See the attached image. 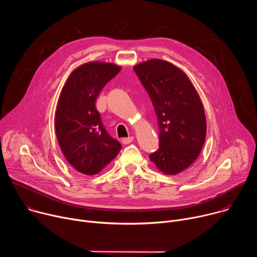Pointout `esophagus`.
<instances>
[{
	"label": "esophagus",
	"instance_id": "1",
	"mask_svg": "<svg viewBox=\"0 0 257 257\" xmlns=\"http://www.w3.org/2000/svg\"><path fill=\"white\" fill-rule=\"evenodd\" d=\"M133 139H134L133 136H129V137L123 138V139H122V143H123V144H129V143H131V142L133 141Z\"/></svg>",
	"mask_w": 257,
	"mask_h": 257
}]
</instances>
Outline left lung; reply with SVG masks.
Masks as SVG:
<instances>
[{
	"label": "left lung",
	"instance_id": "8db88e82",
	"mask_svg": "<svg viewBox=\"0 0 257 257\" xmlns=\"http://www.w3.org/2000/svg\"><path fill=\"white\" fill-rule=\"evenodd\" d=\"M158 117L160 149L150 156L157 168L177 175L198 158L206 136L203 104L188 76L170 62L152 59L134 66Z\"/></svg>",
	"mask_w": 257,
	"mask_h": 257
}]
</instances>
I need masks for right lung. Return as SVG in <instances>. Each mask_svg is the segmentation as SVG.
<instances>
[{
    "label": "right lung",
    "mask_w": 257,
    "mask_h": 257,
    "mask_svg": "<svg viewBox=\"0 0 257 257\" xmlns=\"http://www.w3.org/2000/svg\"><path fill=\"white\" fill-rule=\"evenodd\" d=\"M113 63L89 62L65 82L56 111V134L68 163L85 175L99 173L122 149L105 131L95 101L102 87L120 72Z\"/></svg>",
    "instance_id": "obj_1"
}]
</instances>
